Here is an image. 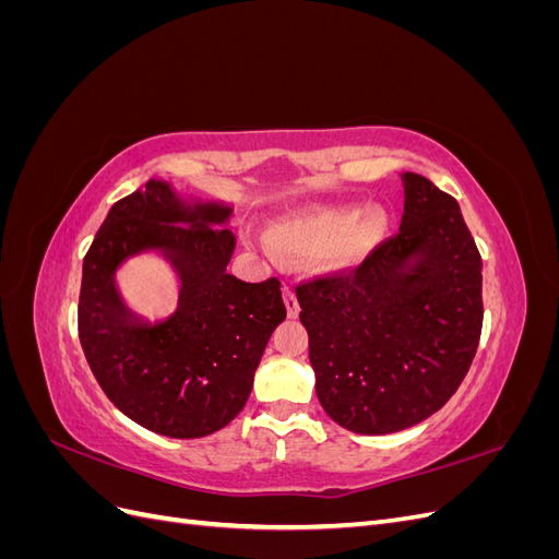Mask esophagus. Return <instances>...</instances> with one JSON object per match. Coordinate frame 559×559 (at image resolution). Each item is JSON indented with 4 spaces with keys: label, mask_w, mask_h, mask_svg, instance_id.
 I'll return each mask as SVG.
<instances>
[{
    "label": "esophagus",
    "mask_w": 559,
    "mask_h": 559,
    "mask_svg": "<svg viewBox=\"0 0 559 559\" xmlns=\"http://www.w3.org/2000/svg\"><path fill=\"white\" fill-rule=\"evenodd\" d=\"M282 298H284V306H286V314H289L292 319H296L298 312H300V306H298L296 289H294L292 284H284L282 286Z\"/></svg>",
    "instance_id": "obj_1"
}]
</instances>
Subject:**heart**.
<instances>
[{
	"mask_svg": "<svg viewBox=\"0 0 559 559\" xmlns=\"http://www.w3.org/2000/svg\"><path fill=\"white\" fill-rule=\"evenodd\" d=\"M386 228V214L368 207L359 214L354 205H326L282 218L270 230L284 253H321L333 249L335 259H349L366 245L378 240Z\"/></svg>",
	"mask_w": 559,
	"mask_h": 559,
	"instance_id": "obj_1",
	"label": "heart"
}]
</instances>
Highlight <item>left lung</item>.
Segmentation results:
<instances>
[{
    "label": "left lung",
    "mask_w": 559,
    "mask_h": 559,
    "mask_svg": "<svg viewBox=\"0 0 559 559\" xmlns=\"http://www.w3.org/2000/svg\"><path fill=\"white\" fill-rule=\"evenodd\" d=\"M399 235L296 289L321 408L366 436L419 425L462 384L483 329V261L456 200L403 173Z\"/></svg>",
    "instance_id": "left-lung-1"
}]
</instances>
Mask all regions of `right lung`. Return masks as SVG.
<instances>
[{
	"label": "right lung",
	"instance_id": "1",
	"mask_svg": "<svg viewBox=\"0 0 559 559\" xmlns=\"http://www.w3.org/2000/svg\"><path fill=\"white\" fill-rule=\"evenodd\" d=\"M226 202L183 200L148 179L118 200L83 259L79 341L95 380L118 411L170 438L224 429L249 399L253 373L286 308L280 280L226 273L235 249ZM154 250L182 286L178 310L148 322L115 289V270Z\"/></svg>",
	"mask_w": 559,
	"mask_h": 559
}]
</instances>
